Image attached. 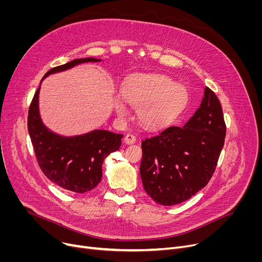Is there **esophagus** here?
I'll use <instances>...</instances> for the list:
<instances>
[{
	"label": "esophagus",
	"mask_w": 262,
	"mask_h": 262,
	"mask_svg": "<svg viewBox=\"0 0 262 262\" xmlns=\"http://www.w3.org/2000/svg\"><path fill=\"white\" fill-rule=\"evenodd\" d=\"M136 140H137L136 137L132 134H127L125 136V138H124V142H125L126 144H134V143H136Z\"/></svg>",
	"instance_id": "esophagus-1"
}]
</instances>
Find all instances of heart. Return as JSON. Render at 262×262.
Listing matches in <instances>:
<instances>
[{
	"instance_id": "b5f03b06",
	"label": "heart",
	"mask_w": 262,
	"mask_h": 262,
	"mask_svg": "<svg viewBox=\"0 0 262 262\" xmlns=\"http://www.w3.org/2000/svg\"><path fill=\"white\" fill-rule=\"evenodd\" d=\"M123 99L116 96L115 109L125 118L128 110L125 102L138 109V119L145 126L159 128L177 119L189 102L187 89L166 75L138 74L132 76L122 88Z\"/></svg>"
}]
</instances>
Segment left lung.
I'll list each match as a JSON object with an SVG mask.
<instances>
[{
	"instance_id": "8db88e82",
	"label": "left lung",
	"mask_w": 262,
	"mask_h": 262,
	"mask_svg": "<svg viewBox=\"0 0 262 262\" xmlns=\"http://www.w3.org/2000/svg\"><path fill=\"white\" fill-rule=\"evenodd\" d=\"M225 135L222 106L205 87L199 109L183 127L170 126L142 141L140 175L146 193L162 206L193 196L214 173Z\"/></svg>"
}]
</instances>
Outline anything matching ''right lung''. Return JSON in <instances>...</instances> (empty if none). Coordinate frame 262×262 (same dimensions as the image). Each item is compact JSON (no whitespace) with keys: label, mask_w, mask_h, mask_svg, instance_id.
I'll list each match as a JSON object with an SVG mask.
<instances>
[{"label":"right lung","mask_w":262,"mask_h":262,"mask_svg":"<svg viewBox=\"0 0 262 262\" xmlns=\"http://www.w3.org/2000/svg\"><path fill=\"white\" fill-rule=\"evenodd\" d=\"M98 61L101 59H74L51 69L41 81L51 74L69 70L77 64ZM39 92L40 86L34 95L27 118V128L39 167L50 181L59 187L76 193H85L101 183L103 162L110 153L120 148L123 135L94 129L67 137L52 132L40 117Z\"/></svg>","instance_id":"right-lung-1"}]
</instances>
